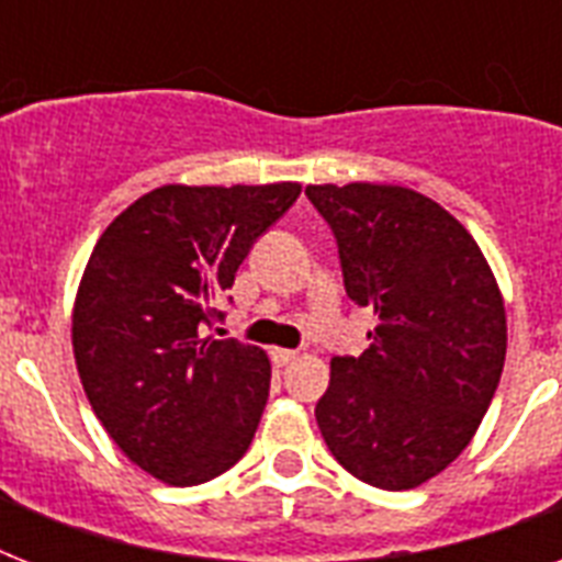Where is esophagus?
Returning a JSON list of instances; mask_svg holds the SVG:
<instances>
[{"instance_id":"1","label":"esophagus","mask_w":562,"mask_h":562,"mask_svg":"<svg viewBox=\"0 0 562 562\" xmlns=\"http://www.w3.org/2000/svg\"><path fill=\"white\" fill-rule=\"evenodd\" d=\"M271 359H273V364H289V361H294L297 359V350H282V347H273L271 350Z\"/></svg>"}]
</instances>
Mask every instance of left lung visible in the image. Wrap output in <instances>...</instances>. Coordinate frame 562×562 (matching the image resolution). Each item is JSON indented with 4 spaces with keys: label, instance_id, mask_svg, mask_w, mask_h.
Returning a JSON list of instances; mask_svg holds the SVG:
<instances>
[{
    "label": "left lung",
    "instance_id": "8db88e82",
    "mask_svg": "<svg viewBox=\"0 0 562 562\" xmlns=\"http://www.w3.org/2000/svg\"><path fill=\"white\" fill-rule=\"evenodd\" d=\"M329 221L344 285L373 308L359 359H333L315 408L344 470L382 490L435 479L470 446L507 352L505 297L461 221L393 183L306 187Z\"/></svg>",
    "mask_w": 562,
    "mask_h": 562
}]
</instances>
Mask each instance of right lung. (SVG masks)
I'll return each instance as SVG.
<instances>
[{"mask_svg":"<svg viewBox=\"0 0 562 562\" xmlns=\"http://www.w3.org/2000/svg\"><path fill=\"white\" fill-rule=\"evenodd\" d=\"M300 183L169 187L110 221L72 306L83 393L113 443L171 487L227 472L262 417L271 361L236 338L203 335L247 250Z\"/></svg>","mask_w":562,"mask_h":562,"instance_id":"right-lung-1","label":"right lung"}]
</instances>
